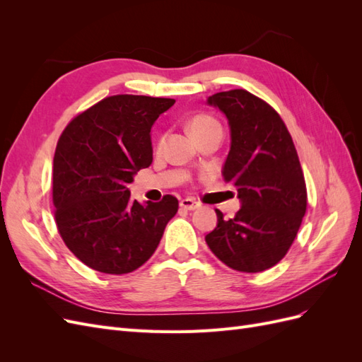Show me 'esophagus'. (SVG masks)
<instances>
[{"label": "esophagus", "instance_id": "esophagus-1", "mask_svg": "<svg viewBox=\"0 0 362 362\" xmlns=\"http://www.w3.org/2000/svg\"><path fill=\"white\" fill-rule=\"evenodd\" d=\"M180 206L181 208H184V210H189V211H194V210H198L199 208V204L196 202V201H193V199H182L181 202H180Z\"/></svg>", "mask_w": 362, "mask_h": 362}]
</instances>
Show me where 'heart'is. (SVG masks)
Wrapping results in <instances>:
<instances>
[{"instance_id": "1", "label": "heart", "mask_w": 362, "mask_h": 362, "mask_svg": "<svg viewBox=\"0 0 362 362\" xmlns=\"http://www.w3.org/2000/svg\"><path fill=\"white\" fill-rule=\"evenodd\" d=\"M189 131L192 137L196 140L202 136H206L210 133H216V131H222V125L218 124V120H216L211 116L206 115H198L190 119L189 122Z\"/></svg>"}]
</instances>
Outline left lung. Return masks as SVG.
<instances>
[{
  "label": "left lung",
  "mask_w": 362,
  "mask_h": 362,
  "mask_svg": "<svg viewBox=\"0 0 362 362\" xmlns=\"http://www.w3.org/2000/svg\"><path fill=\"white\" fill-rule=\"evenodd\" d=\"M229 125L231 146L222 168L242 206L217 225L205 242L228 267L258 273L286 257L306 211V185L286 124L273 108L243 89L208 96Z\"/></svg>",
  "instance_id": "1"
}]
</instances>
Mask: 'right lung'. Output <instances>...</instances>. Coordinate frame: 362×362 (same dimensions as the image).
Here are the masks:
<instances>
[{
  "mask_svg": "<svg viewBox=\"0 0 362 362\" xmlns=\"http://www.w3.org/2000/svg\"><path fill=\"white\" fill-rule=\"evenodd\" d=\"M169 98L108 96L76 116L54 154L52 202L64 245L93 270L124 275L154 254L178 199L131 201L128 184L152 163L151 128Z\"/></svg>",
  "mask_w": 362,
  "mask_h": 362,
  "instance_id": "1",
  "label": "right lung"
}]
</instances>
